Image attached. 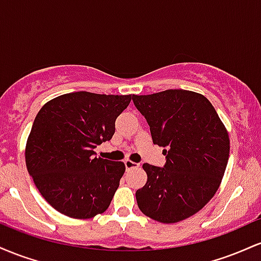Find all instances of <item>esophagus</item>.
<instances>
[{
  "label": "esophagus",
  "mask_w": 261,
  "mask_h": 261,
  "mask_svg": "<svg viewBox=\"0 0 261 261\" xmlns=\"http://www.w3.org/2000/svg\"><path fill=\"white\" fill-rule=\"evenodd\" d=\"M125 163V167H126V170H130V169H134V168H137V167L140 166L139 163H135V162L130 161V160H126L124 162Z\"/></svg>",
  "instance_id": "1"
}]
</instances>
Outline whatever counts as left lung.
Segmentation results:
<instances>
[{
    "mask_svg": "<svg viewBox=\"0 0 261 261\" xmlns=\"http://www.w3.org/2000/svg\"><path fill=\"white\" fill-rule=\"evenodd\" d=\"M166 164H143L147 182L136 191L139 208L152 220L175 223L193 216L216 194L229 157V137L212 104L199 93L167 89L133 95Z\"/></svg>",
    "mask_w": 261,
    "mask_h": 261,
    "instance_id": "8db88e82",
    "label": "left lung"
}]
</instances>
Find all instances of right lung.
Masks as SVG:
<instances>
[{
    "instance_id": "add662e5",
    "label": "right lung",
    "mask_w": 261,
    "mask_h": 261,
    "mask_svg": "<svg viewBox=\"0 0 261 261\" xmlns=\"http://www.w3.org/2000/svg\"><path fill=\"white\" fill-rule=\"evenodd\" d=\"M130 101L131 94L74 92L39 110L27 141V169L56 211L83 220L109 207L125 164L95 157L94 148L112 139Z\"/></svg>"
}]
</instances>
